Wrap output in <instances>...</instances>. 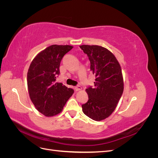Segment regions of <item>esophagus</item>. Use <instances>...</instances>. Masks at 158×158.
<instances>
[{
	"label": "esophagus",
	"mask_w": 158,
	"mask_h": 158,
	"mask_svg": "<svg viewBox=\"0 0 158 158\" xmlns=\"http://www.w3.org/2000/svg\"><path fill=\"white\" fill-rule=\"evenodd\" d=\"M74 89H75L76 91H79V90L82 89V87L80 86V85H77V86H75L74 87Z\"/></svg>",
	"instance_id": "34e87169"
}]
</instances>
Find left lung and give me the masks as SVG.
Segmentation results:
<instances>
[{
  "label": "left lung",
  "mask_w": 158,
  "mask_h": 158,
  "mask_svg": "<svg viewBox=\"0 0 158 158\" xmlns=\"http://www.w3.org/2000/svg\"><path fill=\"white\" fill-rule=\"evenodd\" d=\"M90 61V70L95 76L94 87L85 91L88 101L82 105V111L94 121L107 118L115 109L124 89L121 66L111 51L98 45L80 46Z\"/></svg>",
  "instance_id": "8db88e82"
}]
</instances>
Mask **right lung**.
I'll return each instance as SVG.
<instances>
[{
  "mask_svg": "<svg viewBox=\"0 0 158 158\" xmlns=\"http://www.w3.org/2000/svg\"><path fill=\"white\" fill-rule=\"evenodd\" d=\"M70 45H52L41 51L30 64L27 74V88L32 103L46 117L60 113L74 89L56 82L60 63Z\"/></svg>",
  "mask_w": 158,
  "mask_h": 158,
  "instance_id": "1",
  "label": "right lung"
}]
</instances>
